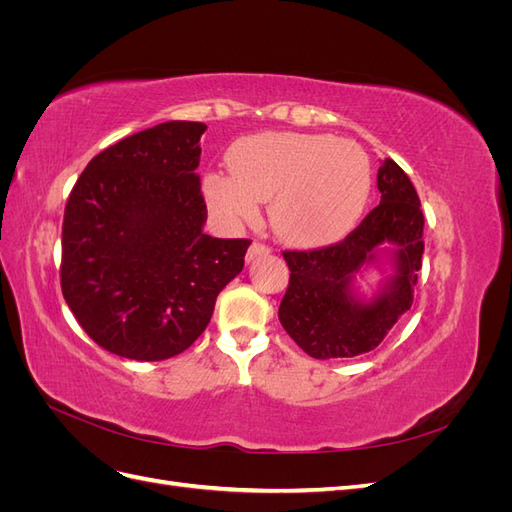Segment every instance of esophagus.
Masks as SVG:
<instances>
[{
	"label": "esophagus",
	"instance_id": "obj_1",
	"mask_svg": "<svg viewBox=\"0 0 512 512\" xmlns=\"http://www.w3.org/2000/svg\"><path fill=\"white\" fill-rule=\"evenodd\" d=\"M271 250L267 245H262V243H252L250 245V250H247V256H245V260L247 262H254V260H258V258H262V256H267Z\"/></svg>",
	"mask_w": 512,
	"mask_h": 512
}]
</instances>
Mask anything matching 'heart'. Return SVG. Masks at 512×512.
<instances>
[{
	"label": "heart",
	"mask_w": 512,
	"mask_h": 512,
	"mask_svg": "<svg viewBox=\"0 0 512 512\" xmlns=\"http://www.w3.org/2000/svg\"><path fill=\"white\" fill-rule=\"evenodd\" d=\"M232 173L205 179L209 207L228 226L254 222L271 200L275 235L301 247L344 239L371 194V164L352 141L324 134L265 132L230 151Z\"/></svg>",
	"instance_id": "b5f03b06"
}]
</instances>
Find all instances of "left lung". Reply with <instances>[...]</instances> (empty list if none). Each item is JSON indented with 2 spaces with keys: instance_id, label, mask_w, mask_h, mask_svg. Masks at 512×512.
<instances>
[{
  "instance_id": "8db88e82",
  "label": "left lung",
  "mask_w": 512,
  "mask_h": 512,
  "mask_svg": "<svg viewBox=\"0 0 512 512\" xmlns=\"http://www.w3.org/2000/svg\"><path fill=\"white\" fill-rule=\"evenodd\" d=\"M380 205L337 245L284 252L290 269L280 305L286 333L314 359H350L374 350L412 305L423 265L421 200L391 158L378 168ZM369 270L383 280L365 293Z\"/></svg>"
}]
</instances>
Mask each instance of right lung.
<instances>
[{
  "label": "right lung",
  "instance_id": "obj_1",
  "mask_svg": "<svg viewBox=\"0 0 512 512\" xmlns=\"http://www.w3.org/2000/svg\"><path fill=\"white\" fill-rule=\"evenodd\" d=\"M198 121H166L104 149L70 192L61 292L98 346L134 361L190 348L243 269L247 239L205 235Z\"/></svg>",
  "mask_w": 512,
  "mask_h": 512
}]
</instances>
